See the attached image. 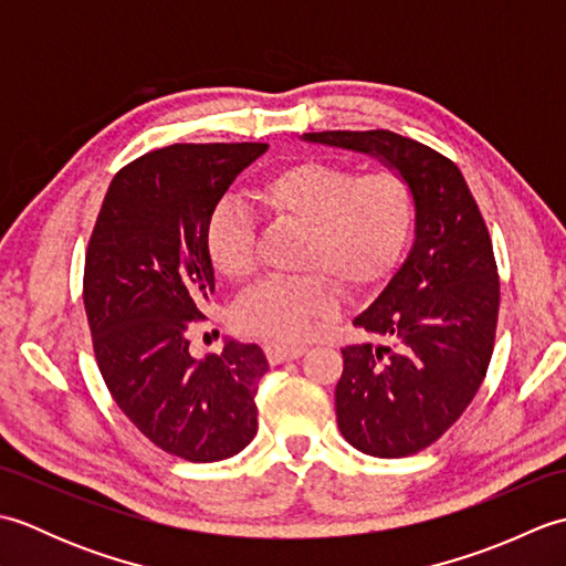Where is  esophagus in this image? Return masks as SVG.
I'll list each match as a JSON object with an SVG mask.
<instances>
[{
	"label": "esophagus",
	"mask_w": 566,
	"mask_h": 566,
	"mask_svg": "<svg viewBox=\"0 0 566 566\" xmlns=\"http://www.w3.org/2000/svg\"><path fill=\"white\" fill-rule=\"evenodd\" d=\"M306 353L304 345H282V343H264V355L270 365H282L286 359H296Z\"/></svg>",
	"instance_id": "esophagus-1"
}]
</instances>
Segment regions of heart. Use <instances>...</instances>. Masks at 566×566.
Returning <instances> with one entry per match:
<instances>
[{
  "instance_id": "b5f03b06",
  "label": "heart",
  "mask_w": 566,
  "mask_h": 566,
  "mask_svg": "<svg viewBox=\"0 0 566 566\" xmlns=\"http://www.w3.org/2000/svg\"><path fill=\"white\" fill-rule=\"evenodd\" d=\"M276 221L306 228L296 280L250 290L233 308L238 331L274 343H298L345 294H363L396 268L413 226V197L396 172L359 175L350 167L302 160L255 189ZM207 255L223 280L248 282L258 268L255 226L238 203L216 207L207 223Z\"/></svg>"
}]
</instances>
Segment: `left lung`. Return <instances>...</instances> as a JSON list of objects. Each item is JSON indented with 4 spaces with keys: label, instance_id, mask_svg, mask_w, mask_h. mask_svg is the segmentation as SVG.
I'll return each mask as SVG.
<instances>
[{
    "label": "left lung",
    "instance_id": "1",
    "mask_svg": "<svg viewBox=\"0 0 566 566\" xmlns=\"http://www.w3.org/2000/svg\"><path fill=\"white\" fill-rule=\"evenodd\" d=\"M306 143L377 158L413 197V245L353 326L387 343L343 347L335 416L371 457L436 442L482 387L494 353L499 274L486 223L452 160L391 130H323Z\"/></svg>",
    "mask_w": 566,
    "mask_h": 566
}]
</instances>
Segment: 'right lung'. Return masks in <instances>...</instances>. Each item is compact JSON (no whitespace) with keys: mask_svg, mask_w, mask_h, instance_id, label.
<instances>
[{"mask_svg":"<svg viewBox=\"0 0 566 566\" xmlns=\"http://www.w3.org/2000/svg\"><path fill=\"white\" fill-rule=\"evenodd\" d=\"M268 143H175L126 165L106 191L84 260V311L114 401L160 450L233 457L258 432L252 343L197 359L187 333L216 290L207 223Z\"/></svg>","mask_w":566,"mask_h":566,"instance_id":"1","label":"right lung"}]
</instances>
